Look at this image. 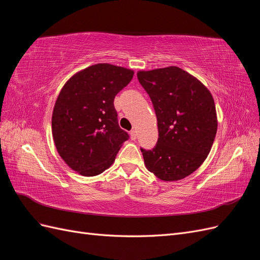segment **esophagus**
I'll return each instance as SVG.
<instances>
[{
	"label": "esophagus",
	"mask_w": 260,
	"mask_h": 260,
	"mask_svg": "<svg viewBox=\"0 0 260 260\" xmlns=\"http://www.w3.org/2000/svg\"><path fill=\"white\" fill-rule=\"evenodd\" d=\"M130 136H131V140H133V141H135V140H137V131L136 130H132L131 132H130Z\"/></svg>",
	"instance_id": "1"
}]
</instances>
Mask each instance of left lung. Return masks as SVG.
<instances>
[{
	"label": "left lung",
	"instance_id": "left-lung-1",
	"mask_svg": "<svg viewBox=\"0 0 260 260\" xmlns=\"http://www.w3.org/2000/svg\"><path fill=\"white\" fill-rule=\"evenodd\" d=\"M151 98L158 127L154 148H141L148 171L162 181L181 180L206 159L217 133L211 93L200 80L176 66L139 72Z\"/></svg>",
	"mask_w": 260,
	"mask_h": 260
}]
</instances>
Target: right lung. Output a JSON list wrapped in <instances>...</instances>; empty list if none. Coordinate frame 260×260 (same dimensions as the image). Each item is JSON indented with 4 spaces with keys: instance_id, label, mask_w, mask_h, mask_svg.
<instances>
[{
    "instance_id": "add662e5",
    "label": "right lung",
    "mask_w": 260,
    "mask_h": 260,
    "mask_svg": "<svg viewBox=\"0 0 260 260\" xmlns=\"http://www.w3.org/2000/svg\"><path fill=\"white\" fill-rule=\"evenodd\" d=\"M133 74L123 67L96 64L62 86L52 115L54 143L68 166L84 177L106 170L129 139L118 124L114 99Z\"/></svg>"
}]
</instances>
